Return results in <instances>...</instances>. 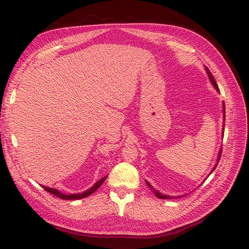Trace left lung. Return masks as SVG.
<instances>
[{
	"instance_id": "8db88e82",
	"label": "left lung",
	"mask_w": 249,
	"mask_h": 249,
	"mask_svg": "<svg viewBox=\"0 0 249 249\" xmlns=\"http://www.w3.org/2000/svg\"><path fill=\"white\" fill-rule=\"evenodd\" d=\"M205 69H206V71H207V73H208V77H209V79H210V81H211V83H212V85H213V87L216 89V91H219V88H218V86H217V84H216V82H215V80H214V78H213V76H212V73L210 72V71L208 70V67H206L205 66ZM225 119V107H224V103H223V120ZM223 127H224V124H223ZM222 127V138H223V133H224V129ZM222 148H220V150L219 152H218V157H217V160H216V164L214 165V167H213V169L211 170V172H210V175L211 173H212L214 170H215V168L217 167V164H218V162H219V160H220V157H221V150ZM209 175V176H210ZM145 183H146V185L149 187V189L152 190L154 193H155V195L157 197H159V198H161V199H170V198H172L170 195H166V194H162L161 192H159L158 191L157 189H155V188L150 185L147 180H145ZM183 196H185V195H179V196H173L175 198H178V197H183Z\"/></svg>"
}]
</instances>
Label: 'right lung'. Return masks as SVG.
I'll return each mask as SVG.
<instances>
[{"mask_svg": "<svg viewBox=\"0 0 249 249\" xmlns=\"http://www.w3.org/2000/svg\"><path fill=\"white\" fill-rule=\"evenodd\" d=\"M107 178V177H104L103 178H101L99 182H96L91 188H89L88 190L84 191V192H81V193H73V194H64L62 192H60L59 190L57 189H54V188H50V187H46V186H42L43 189L56 195L57 197L61 198V199H65V200H73V199H81V198H84V197H87L89 196L90 194H92L93 192H95L97 189H99L100 186L105 182V179Z\"/></svg>", "mask_w": 249, "mask_h": 249, "instance_id": "right-lung-1", "label": "right lung"}]
</instances>
